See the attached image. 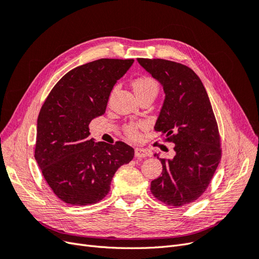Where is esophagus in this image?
Wrapping results in <instances>:
<instances>
[{"mask_svg":"<svg viewBox=\"0 0 259 259\" xmlns=\"http://www.w3.org/2000/svg\"><path fill=\"white\" fill-rule=\"evenodd\" d=\"M135 156L137 159H143L147 158V156H150V152L145 148H136L135 149Z\"/></svg>","mask_w":259,"mask_h":259,"instance_id":"1","label":"esophagus"}]
</instances>
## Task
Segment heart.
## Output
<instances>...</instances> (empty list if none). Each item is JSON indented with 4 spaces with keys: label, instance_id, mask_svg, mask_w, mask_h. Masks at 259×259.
Here are the masks:
<instances>
[{
    "label": "heart",
    "instance_id": "b5f03b06",
    "mask_svg": "<svg viewBox=\"0 0 259 259\" xmlns=\"http://www.w3.org/2000/svg\"><path fill=\"white\" fill-rule=\"evenodd\" d=\"M132 86L138 98L146 95H152L155 97L159 92L158 82L149 75H140L135 77ZM144 126L145 123L142 121L128 122L124 125V133L130 139H137L139 137V130Z\"/></svg>",
    "mask_w": 259,
    "mask_h": 259
}]
</instances>
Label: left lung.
Returning a JSON list of instances; mask_svg holds the SVG:
<instances>
[{"label":"left lung","instance_id":"obj_1","mask_svg":"<svg viewBox=\"0 0 259 259\" xmlns=\"http://www.w3.org/2000/svg\"><path fill=\"white\" fill-rule=\"evenodd\" d=\"M165 92L154 130L174 143L173 160L160 159L162 174L150 190L164 204L180 207L204 193L222 159V139L204 85L193 70L165 59H137ZM158 155V154H154Z\"/></svg>","mask_w":259,"mask_h":259}]
</instances>
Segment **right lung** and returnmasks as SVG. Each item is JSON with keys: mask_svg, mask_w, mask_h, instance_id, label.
Segmentation results:
<instances>
[{"mask_svg": "<svg viewBox=\"0 0 259 259\" xmlns=\"http://www.w3.org/2000/svg\"><path fill=\"white\" fill-rule=\"evenodd\" d=\"M134 59L101 58L70 70L54 86L37 117L34 158L53 192L71 205L103 200L134 149L89 138L91 121L104 114L116 80Z\"/></svg>", "mask_w": 259, "mask_h": 259, "instance_id": "right-lung-1", "label": "right lung"}]
</instances>
